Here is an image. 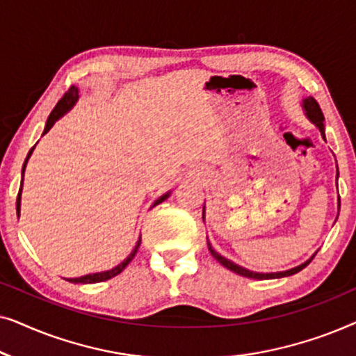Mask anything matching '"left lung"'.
I'll return each instance as SVG.
<instances>
[{"instance_id": "1", "label": "left lung", "mask_w": 356, "mask_h": 356, "mask_svg": "<svg viewBox=\"0 0 356 356\" xmlns=\"http://www.w3.org/2000/svg\"><path fill=\"white\" fill-rule=\"evenodd\" d=\"M303 108H305V111H306V115H308V118L313 121V123L318 126L319 128V131H321V134H323V138H324V140H325V136H324V115H323V110H321V106H319V104L318 102H316L313 97H308V99H305L303 100ZM337 177H339V172H337ZM340 202V201H339ZM207 246H209V251H211V254L216 257V259L220 262V264L223 266V267H227L228 270H232V272H235V274H238V275H241V277H248V279H256V280H267V279H280V277H289V275H293V274H296V272H300V270H303L306 266L309 264L311 261H313V257L316 256H313L311 257L309 261H306L305 264H301V266H298V267H293V269H290V270H285V272H275V274H259V272H252V270H248V269H245V267H241V266H238V264H235V262H232V261H228V259H225V257H222L220 254H218L217 251H213L212 250V246H211V243H207Z\"/></svg>"}]
</instances>
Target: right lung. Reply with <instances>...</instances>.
<instances>
[{"label": "right lung", "instance_id": "1", "mask_svg": "<svg viewBox=\"0 0 356 356\" xmlns=\"http://www.w3.org/2000/svg\"><path fill=\"white\" fill-rule=\"evenodd\" d=\"M77 97H79V90H77V87H76V86H71L70 89H67L66 94L63 95V99H61L60 102H58L55 108H53V111L50 113V116H48V121H47V126H45V131H43V134H47L48 131H50V129L53 128V124H55L56 121L60 120L61 116L65 115L66 111L70 110L72 105H74V102L77 100ZM32 150H33V147L31 149V152H29L27 159H26V162H24V168H26V163H27L29 157H31ZM24 168H22V173H24ZM21 189H22V186H21ZM21 189H19V194H17V202H16V204H17V213H19V206H21ZM167 197H168V194H163L162 197L157 199V201L154 202V206H157V204H160L162 201H165V199H167ZM139 246H140V240L138 241V245H136L134 251L131 252V254H129L128 257H126V261L121 262L120 266H116L115 269L106 270V272H97V274H89V275L79 277V279H66V280L72 282V284H97V282H105V280H108V279H111V277H115V275L121 274V272H123V270L126 269V266H128L129 262L133 261V257L136 256V252H138Z\"/></svg>", "mask_w": 356, "mask_h": 356}]
</instances>
